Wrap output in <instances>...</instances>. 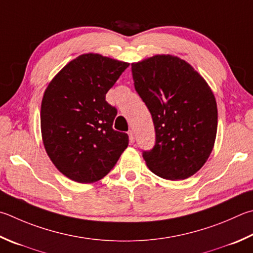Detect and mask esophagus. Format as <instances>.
Returning <instances> with one entry per match:
<instances>
[{
  "label": "esophagus",
  "mask_w": 253,
  "mask_h": 253,
  "mask_svg": "<svg viewBox=\"0 0 253 253\" xmlns=\"http://www.w3.org/2000/svg\"><path fill=\"white\" fill-rule=\"evenodd\" d=\"M128 136H129V141H130V144H134V142H135V135H134V131H132V130L128 131Z\"/></svg>",
  "instance_id": "1"
}]
</instances>
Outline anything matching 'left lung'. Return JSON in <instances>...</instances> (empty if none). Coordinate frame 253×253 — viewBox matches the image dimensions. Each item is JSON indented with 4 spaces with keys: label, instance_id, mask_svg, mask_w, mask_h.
Segmentation results:
<instances>
[{
    "label": "left lung",
    "instance_id": "obj_1",
    "mask_svg": "<svg viewBox=\"0 0 253 253\" xmlns=\"http://www.w3.org/2000/svg\"><path fill=\"white\" fill-rule=\"evenodd\" d=\"M135 89L153 117L156 144L147 167L168 180L195 174L213 149L218 109L205 79L183 59L155 55L131 64Z\"/></svg>",
    "mask_w": 253,
    "mask_h": 253
}]
</instances>
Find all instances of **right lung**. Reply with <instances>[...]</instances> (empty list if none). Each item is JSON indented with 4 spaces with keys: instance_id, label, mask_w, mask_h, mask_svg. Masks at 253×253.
<instances>
[{
    "instance_id": "add662e5",
    "label": "right lung",
    "mask_w": 253,
    "mask_h": 253,
    "mask_svg": "<svg viewBox=\"0 0 253 253\" xmlns=\"http://www.w3.org/2000/svg\"><path fill=\"white\" fill-rule=\"evenodd\" d=\"M128 66L100 54H83L66 64L44 91L41 131L45 150L73 181L100 180L127 148L128 135L113 129L117 109L106 102V94Z\"/></svg>"
}]
</instances>
